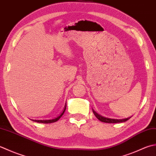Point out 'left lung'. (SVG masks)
Listing matches in <instances>:
<instances>
[{"instance_id":"obj_1","label":"left lung","mask_w":156,"mask_h":156,"mask_svg":"<svg viewBox=\"0 0 156 156\" xmlns=\"http://www.w3.org/2000/svg\"><path fill=\"white\" fill-rule=\"evenodd\" d=\"M93 112L94 114V115L96 116V118L100 120V121L103 122H107V123H119V122H125L126 120H128L129 119H131V117H129L127 119H108V118H106V117L101 116L100 114H98L97 112H95V111L93 110Z\"/></svg>"}]
</instances>
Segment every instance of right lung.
<instances>
[{
    "label": "right lung",
    "instance_id": "right-lung-1",
    "mask_svg": "<svg viewBox=\"0 0 156 156\" xmlns=\"http://www.w3.org/2000/svg\"><path fill=\"white\" fill-rule=\"evenodd\" d=\"M66 105H65V109H64V110H63V112L61 113V114H60V115L58 116V117H56V119H52V120H33V121H34V122H40V123H45V124L52 123V122H56L57 120H58L60 118V117H61V116L63 115V114H64L65 111V110H66Z\"/></svg>",
    "mask_w": 156,
    "mask_h": 156
}]
</instances>
